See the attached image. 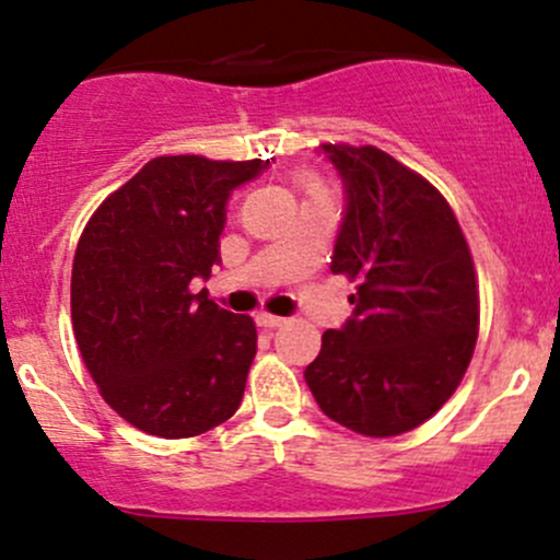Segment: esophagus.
Segmentation results:
<instances>
[{"mask_svg": "<svg viewBox=\"0 0 560 560\" xmlns=\"http://www.w3.org/2000/svg\"><path fill=\"white\" fill-rule=\"evenodd\" d=\"M257 325L265 329H273V327L287 325V319L284 316H273V314H257Z\"/></svg>", "mask_w": 560, "mask_h": 560, "instance_id": "esophagus-1", "label": "esophagus"}]
</instances>
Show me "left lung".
Instances as JSON below:
<instances>
[{"mask_svg":"<svg viewBox=\"0 0 560 560\" xmlns=\"http://www.w3.org/2000/svg\"><path fill=\"white\" fill-rule=\"evenodd\" d=\"M343 182L332 273L357 279L354 314L322 335L305 384L322 413L394 438L438 413L478 340V284L448 201L378 147L322 144Z\"/></svg>","mask_w":560,"mask_h":560,"instance_id":"8db88e82","label":"left lung"}]
</instances>
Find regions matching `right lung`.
Returning a JSON list of instances; mask_svg holds the SVG:
<instances>
[{"label": "right lung", "mask_w": 560, "mask_h": 560, "mask_svg": "<svg viewBox=\"0 0 560 560\" xmlns=\"http://www.w3.org/2000/svg\"><path fill=\"white\" fill-rule=\"evenodd\" d=\"M270 161L155 158L96 209L72 265L82 362L115 413L147 434L196 438L228 421L257 354L255 322L192 295L220 265L235 187Z\"/></svg>", "instance_id": "obj_1"}]
</instances>
